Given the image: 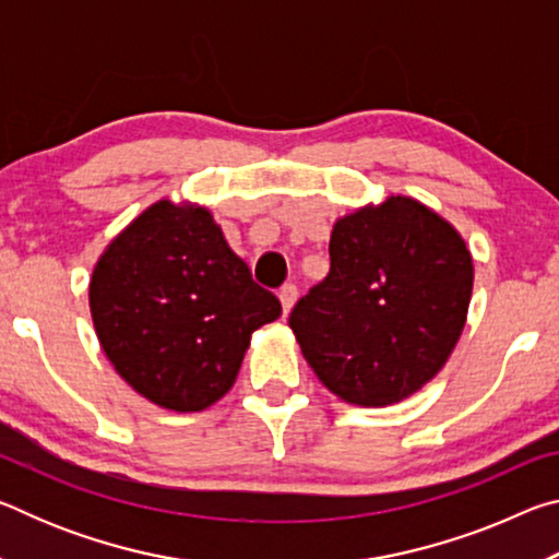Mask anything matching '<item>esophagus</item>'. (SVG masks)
<instances>
[{"label":"esophagus","instance_id":"1","mask_svg":"<svg viewBox=\"0 0 559 559\" xmlns=\"http://www.w3.org/2000/svg\"><path fill=\"white\" fill-rule=\"evenodd\" d=\"M296 298H298V288L293 286V283H286V286L278 290V300H281V306H283V316L290 313V308L296 306Z\"/></svg>","mask_w":559,"mask_h":559}]
</instances>
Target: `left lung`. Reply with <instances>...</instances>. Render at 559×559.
Wrapping results in <instances>:
<instances>
[{"mask_svg":"<svg viewBox=\"0 0 559 559\" xmlns=\"http://www.w3.org/2000/svg\"><path fill=\"white\" fill-rule=\"evenodd\" d=\"M473 259L431 206L392 194L340 216L330 273L288 325L318 380L347 404L390 406L447 365L463 333Z\"/></svg>","mask_w":559,"mask_h":559,"instance_id":"1","label":"left lung"}]
</instances>
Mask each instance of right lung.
I'll return each mask as SVG.
<instances>
[{
  "mask_svg": "<svg viewBox=\"0 0 559 559\" xmlns=\"http://www.w3.org/2000/svg\"><path fill=\"white\" fill-rule=\"evenodd\" d=\"M88 306L103 353L132 390L202 412L231 390L251 335L281 316L206 206L159 200L100 253Z\"/></svg>",
  "mask_w": 559,
  "mask_h": 559,
  "instance_id": "add662e5",
  "label": "right lung"
}]
</instances>
